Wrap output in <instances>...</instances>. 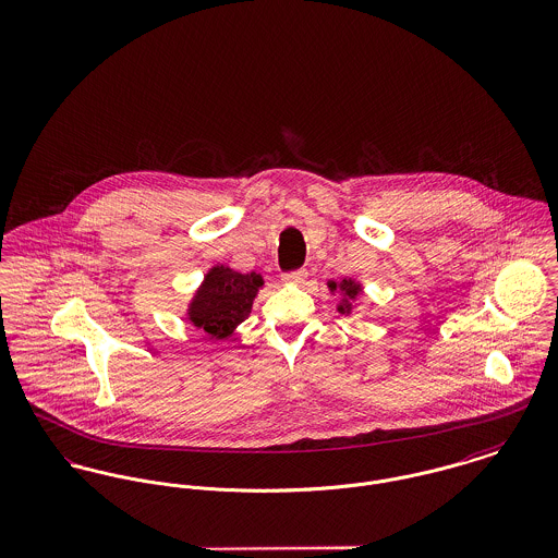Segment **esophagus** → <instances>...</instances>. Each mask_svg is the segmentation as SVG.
Masks as SVG:
<instances>
[{
  "instance_id": "34e87169",
  "label": "esophagus",
  "mask_w": 558,
  "mask_h": 558,
  "mask_svg": "<svg viewBox=\"0 0 558 558\" xmlns=\"http://www.w3.org/2000/svg\"><path fill=\"white\" fill-rule=\"evenodd\" d=\"M305 278H307L305 269H295V271L282 274V282H289V284H301Z\"/></svg>"
}]
</instances>
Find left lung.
Wrapping results in <instances>:
<instances>
[{
  "label": "left lung",
  "instance_id": "left-lung-1",
  "mask_svg": "<svg viewBox=\"0 0 558 558\" xmlns=\"http://www.w3.org/2000/svg\"><path fill=\"white\" fill-rule=\"evenodd\" d=\"M327 287H329L331 291H342L343 301L338 305V310H340L342 314H348V312H350L352 301L356 300V295L361 293V287H359L354 280H345V278H343L340 284H338V282H329Z\"/></svg>",
  "mask_w": 558,
  "mask_h": 558
}]
</instances>
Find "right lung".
Segmentation results:
<instances>
[{"mask_svg": "<svg viewBox=\"0 0 558 558\" xmlns=\"http://www.w3.org/2000/svg\"><path fill=\"white\" fill-rule=\"evenodd\" d=\"M260 287L263 278L255 271L240 274L216 265L189 305V320L213 340H227L248 318Z\"/></svg>", "mask_w": 558, "mask_h": 558, "instance_id": "right-lung-1", "label": "right lung"}]
</instances>
